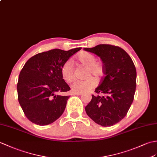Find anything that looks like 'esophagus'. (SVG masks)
<instances>
[{"instance_id":"esophagus-1","label":"esophagus","mask_w":157,"mask_h":157,"mask_svg":"<svg viewBox=\"0 0 157 157\" xmlns=\"http://www.w3.org/2000/svg\"><path fill=\"white\" fill-rule=\"evenodd\" d=\"M82 93H74V95H76V96H81L82 95Z\"/></svg>"}]
</instances>
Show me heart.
Listing matches in <instances>:
<instances>
[{
	"mask_svg": "<svg viewBox=\"0 0 157 157\" xmlns=\"http://www.w3.org/2000/svg\"><path fill=\"white\" fill-rule=\"evenodd\" d=\"M94 54L82 52L78 54L77 59L82 65L86 66V76L94 75L97 78L102 76L104 67L101 61H96ZM61 74L66 82H70L74 78V67L71 60L65 61L61 67ZM97 85V80L94 77L85 79H77L72 83L71 90L75 93H83L94 88Z\"/></svg>",
	"mask_w": 157,
	"mask_h": 157,
	"instance_id": "1",
	"label": "heart"
}]
</instances>
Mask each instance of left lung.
Masks as SVG:
<instances>
[{
    "label": "left lung",
    "instance_id": "8db88e82",
    "mask_svg": "<svg viewBox=\"0 0 157 157\" xmlns=\"http://www.w3.org/2000/svg\"><path fill=\"white\" fill-rule=\"evenodd\" d=\"M84 50L99 56L104 67V75L95 90L97 95H92L86 112L98 124L113 126L125 117L133 101L135 65L129 55L118 46L100 44Z\"/></svg>",
    "mask_w": 157,
    "mask_h": 157
}]
</instances>
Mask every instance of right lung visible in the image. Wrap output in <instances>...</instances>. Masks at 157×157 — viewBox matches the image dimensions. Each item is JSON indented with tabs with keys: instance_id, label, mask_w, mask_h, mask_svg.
Returning <instances> with one entry per match:
<instances>
[{
	"instance_id": "right-lung-1",
	"label": "right lung",
	"mask_w": 157,
	"mask_h": 157,
	"mask_svg": "<svg viewBox=\"0 0 157 157\" xmlns=\"http://www.w3.org/2000/svg\"><path fill=\"white\" fill-rule=\"evenodd\" d=\"M82 49H54L36 54L23 66L17 83L18 100L26 117L35 124L48 125L63 114L69 96L56 95L70 90L61 74L65 61Z\"/></svg>"
}]
</instances>
